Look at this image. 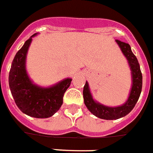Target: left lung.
<instances>
[{
	"label": "left lung",
	"mask_w": 153,
	"mask_h": 153,
	"mask_svg": "<svg viewBox=\"0 0 153 153\" xmlns=\"http://www.w3.org/2000/svg\"><path fill=\"white\" fill-rule=\"evenodd\" d=\"M116 42L118 43L120 47L121 48L122 52L127 58L132 70L133 85L128 101L123 106L118 107H108V106H103L100 103L93 101L88 88V83L86 82L83 87V94L84 104L93 115H96L98 118L104 119V120H116L128 115L134 109L142 91L143 76H142L141 70L137 57L132 52L131 47L128 43L120 40H116Z\"/></svg>",
	"instance_id": "left-lung-1"
}]
</instances>
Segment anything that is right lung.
I'll list each match as a JSON object with an SVG mask.
<instances>
[{"instance_id": "1", "label": "right lung", "mask_w": 153, "mask_h": 153, "mask_svg": "<svg viewBox=\"0 0 153 153\" xmlns=\"http://www.w3.org/2000/svg\"><path fill=\"white\" fill-rule=\"evenodd\" d=\"M33 36L25 42L15 55L9 74V85L19 109L34 118H48L56 112L63 103V97L72 79H66L51 88L34 85L25 70V59Z\"/></svg>"}]
</instances>
